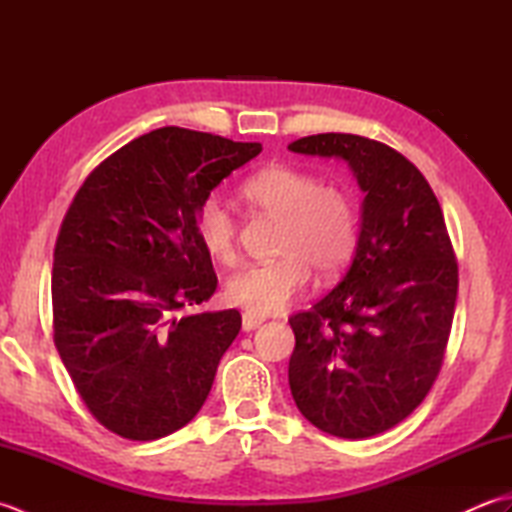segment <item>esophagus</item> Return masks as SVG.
Instances as JSON below:
<instances>
[{"mask_svg": "<svg viewBox=\"0 0 512 512\" xmlns=\"http://www.w3.org/2000/svg\"><path fill=\"white\" fill-rule=\"evenodd\" d=\"M262 323H264L262 317H255V314L244 312V317H242V330H244V332H250V330L259 328V325H262Z\"/></svg>", "mask_w": 512, "mask_h": 512, "instance_id": "34e87169", "label": "esophagus"}]
</instances>
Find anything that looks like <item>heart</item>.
I'll list each match as a JSON object with an SVG mask.
<instances>
[{
    "label": "heart",
    "instance_id": "b5f03b06",
    "mask_svg": "<svg viewBox=\"0 0 512 512\" xmlns=\"http://www.w3.org/2000/svg\"><path fill=\"white\" fill-rule=\"evenodd\" d=\"M242 193L259 213L281 220V257L246 266L228 279V303L250 314H277L308 290L312 268L332 277L350 264L358 246L361 213L345 184L323 182L310 169L273 165L253 173ZM195 231L217 262L233 264L239 257L237 215L215 195L200 204Z\"/></svg>",
    "mask_w": 512,
    "mask_h": 512
}]
</instances>
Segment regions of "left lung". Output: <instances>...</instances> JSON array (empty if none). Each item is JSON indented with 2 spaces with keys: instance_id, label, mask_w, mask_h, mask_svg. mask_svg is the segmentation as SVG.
I'll return each instance as SVG.
<instances>
[{
  "instance_id": "obj_1",
  "label": "left lung",
  "mask_w": 512,
  "mask_h": 512,
  "mask_svg": "<svg viewBox=\"0 0 512 512\" xmlns=\"http://www.w3.org/2000/svg\"><path fill=\"white\" fill-rule=\"evenodd\" d=\"M295 154L350 162L365 191L354 262L341 284L288 319V380L299 411L336 438L378 436L416 409L447 352L458 259L420 169L378 140L317 134Z\"/></svg>"
}]
</instances>
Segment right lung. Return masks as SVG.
Listing matches in <instances>:
<instances>
[{"label":"right lung","mask_w":512,"mask_h":512,"mask_svg":"<svg viewBox=\"0 0 512 512\" xmlns=\"http://www.w3.org/2000/svg\"><path fill=\"white\" fill-rule=\"evenodd\" d=\"M259 151L160 127L107 156L76 191L54 244V345L85 407L116 436L165 438L209 396L242 314H182L217 288L195 213Z\"/></svg>","instance_id":"add662e5"}]
</instances>
